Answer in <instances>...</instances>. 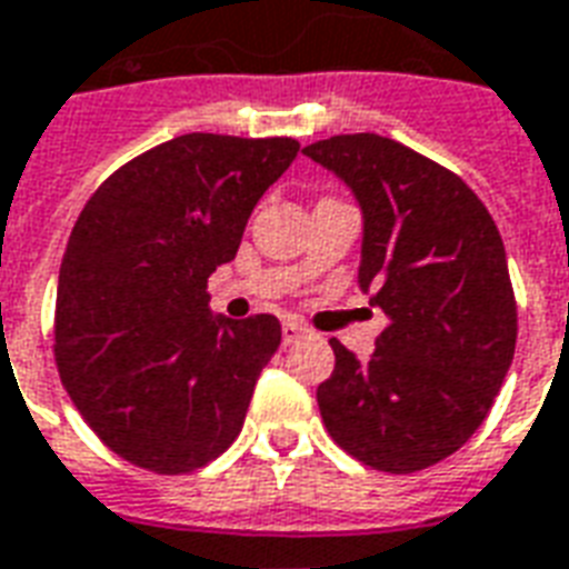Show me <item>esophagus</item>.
<instances>
[{
    "label": "esophagus",
    "mask_w": 569,
    "mask_h": 569,
    "mask_svg": "<svg viewBox=\"0 0 569 569\" xmlns=\"http://www.w3.org/2000/svg\"><path fill=\"white\" fill-rule=\"evenodd\" d=\"M307 335H310V331H307L301 322H292V319H289V322H283V343H286V347H292V343H298V340H305Z\"/></svg>",
    "instance_id": "1"
}]
</instances>
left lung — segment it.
<instances>
[{
	"mask_svg": "<svg viewBox=\"0 0 569 569\" xmlns=\"http://www.w3.org/2000/svg\"><path fill=\"white\" fill-rule=\"evenodd\" d=\"M305 153L359 204V289L389 317L368 359L331 340L322 422L386 473L437 465L482 425L516 352L498 226L465 180L382 134H335Z\"/></svg>",
	"mask_w": 569,
	"mask_h": 569,
	"instance_id": "1",
	"label": "left lung"
}]
</instances>
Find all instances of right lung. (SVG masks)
Listing matches in <instances>:
<instances>
[{"label":"right lung","mask_w":569,"mask_h":569,"mask_svg":"<svg viewBox=\"0 0 569 569\" xmlns=\"http://www.w3.org/2000/svg\"><path fill=\"white\" fill-rule=\"evenodd\" d=\"M296 156V138L180 134L113 171L81 210L57 286V368L126 461L189 473L241 435L280 322L213 313L208 277Z\"/></svg>","instance_id":"right-lung-1"}]
</instances>
